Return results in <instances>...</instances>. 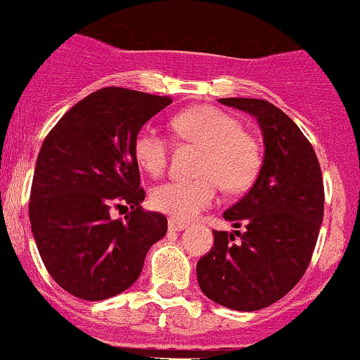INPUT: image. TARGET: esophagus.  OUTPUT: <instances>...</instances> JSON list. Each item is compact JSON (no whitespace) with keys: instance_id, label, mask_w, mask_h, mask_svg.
I'll use <instances>...</instances> for the list:
<instances>
[{"instance_id":"34e87169","label":"esophagus","mask_w":360,"mask_h":360,"mask_svg":"<svg viewBox=\"0 0 360 360\" xmlns=\"http://www.w3.org/2000/svg\"><path fill=\"white\" fill-rule=\"evenodd\" d=\"M185 227H187V224L185 222H179V220H175V219H169V222H168L169 231H176V233H179V231H184Z\"/></svg>"}]
</instances>
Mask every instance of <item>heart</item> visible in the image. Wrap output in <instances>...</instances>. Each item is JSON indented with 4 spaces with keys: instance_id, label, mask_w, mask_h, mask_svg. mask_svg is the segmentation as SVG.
<instances>
[{
    "instance_id": "b5f03b06",
    "label": "heart",
    "mask_w": 360,
    "mask_h": 360,
    "mask_svg": "<svg viewBox=\"0 0 360 360\" xmlns=\"http://www.w3.org/2000/svg\"><path fill=\"white\" fill-rule=\"evenodd\" d=\"M173 129L185 141L202 148L194 180H172L152 191V205L179 222L195 219L210 208L219 195V184L227 192L250 187L261 169V154L238 119L212 108L198 106L173 119ZM138 166L148 175L159 176L166 169L169 143L152 126H143L133 141Z\"/></svg>"
}]
</instances>
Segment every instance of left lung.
Instances as JSON below:
<instances>
[{"label":"left lung","mask_w":360,"mask_h":360,"mask_svg":"<svg viewBox=\"0 0 360 360\" xmlns=\"http://www.w3.org/2000/svg\"><path fill=\"white\" fill-rule=\"evenodd\" d=\"M219 103L257 119L264 159L250 191L224 212L227 222L245 231H213L212 250L195 273L208 300L255 311L282 300L308 268L323 219L322 173L311 143L275 105L252 98Z\"/></svg>","instance_id":"1"}]
</instances>
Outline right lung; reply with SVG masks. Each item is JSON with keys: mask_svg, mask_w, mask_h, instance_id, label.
I'll list each match as a JSON object with an SVG mask.
<instances>
[{"mask_svg": "<svg viewBox=\"0 0 360 360\" xmlns=\"http://www.w3.org/2000/svg\"><path fill=\"white\" fill-rule=\"evenodd\" d=\"M172 105L169 96L122 87L92 92L47 134L34 168L30 220L52 278L85 301L129 289L148 248L168 231L162 213L143 212L145 191L133 154L138 131ZM131 213L113 221V205Z\"/></svg>", "mask_w": 360, "mask_h": 360, "instance_id": "add662e5", "label": "right lung"}]
</instances>
